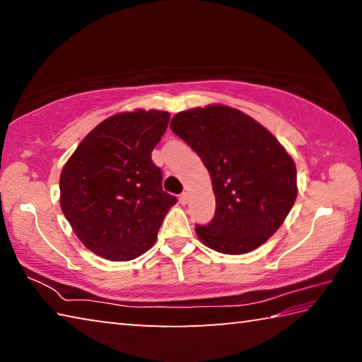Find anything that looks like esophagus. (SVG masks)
I'll use <instances>...</instances> for the list:
<instances>
[{"label": "esophagus", "mask_w": 362, "mask_h": 362, "mask_svg": "<svg viewBox=\"0 0 362 362\" xmlns=\"http://www.w3.org/2000/svg\"><path fill=\"white\" fill-rule=\"evenodd\" d=\"M179 201L182 204H187L188 203V193H182L180 196H179Z\"/></svg>", "instance_id": "34e87169"}]
</instances>
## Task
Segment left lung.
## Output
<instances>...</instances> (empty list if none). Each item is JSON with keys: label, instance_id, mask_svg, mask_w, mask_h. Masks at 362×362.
Instances as JSON below:
<instances>
[{"label": "left lung", "instance_id": "obj_1", "mask_svg": "<svg viewBox=\"0 0 362 362\" xmlns=\"http://www.w3.org/2000/svg\"><path fill=\"white\" fill-rule=\"evenodd\" d=\"M170 129L209 170L216 216L196 225L206 246L246 254L283 225L297 198V170L276 139L240 110L209 105L177 113Z\"/></svg>", "mask_w": 362, "mask_h": 362}]
</instances>
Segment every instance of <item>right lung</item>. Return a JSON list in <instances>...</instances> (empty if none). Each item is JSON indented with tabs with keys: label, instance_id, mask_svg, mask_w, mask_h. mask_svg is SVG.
Returning <instances> with one entry per match:
<instances>
[{
	"label": "right lung",
	"instance_id": "right-lung-1",
	"mask_svg": "<svg viewBox=\"0 0 362 362\" xmlns=\"http://www.w3.org/2000/svg\"><path fill=\"white\" fill-rule=\"evenodd\" d=\"M169 118L158 110L115 115L94 127L66 161L60 207L90 252L124 262L156 241L177 203L163 192V173L151 159Z\"/></svg>",
	"mask_w": 362,
	"mask_h": 362
}]
</instances>
